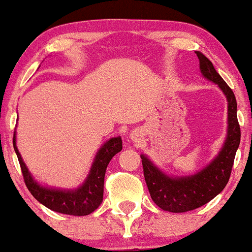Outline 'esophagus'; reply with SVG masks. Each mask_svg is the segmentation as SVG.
<instances>
[{
  "instance_id": "1",
  "label": "esophagus",
  "mask_w": 252,
  "mask_h": 252,
  "mask_svg": "<svg viewBox=\"0 0 252 252\" xmlns=\"http://www.w3.org/2000/svg\"><path fill=\"white\" fill-rule=\"evenodd\" d=\"M130 138H131L134 142H138V141L141 140V134L138 131H132L131 134H130Z\"/></svg>"
}]
</instances>
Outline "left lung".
I'll return each instance as SVG.
<instances>
[{"label": "left lung", "mask_w": 252, "mask_h": 252, "mask_svg": "<svg viewBox=\"0 0 252 252\" xmlns=\"http://www.w3.org/2000/svg\"><path fill=\"white\" fill-rule=\"evenodd\" d=\"M200 62L202 76L218 84L228 103V128L224 147L218 156L204 169L190 176L169 178L158 167L141 155L144 180L153 201L160 209L168 212L181 213L192 211L207 204L225 189L230 179L236 152L241 142V128L237 120L235 94L215 70L212 63L200 52H195Z\"/></svg>", "instance_id": "left-lung-1"}]
</instances>
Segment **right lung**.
I'll return each instance as SVG.
<instances>
[{"label":"right lung","mask_w":252,"mask_h":252,"mask_svg":"<svg viewBox=\"0 0 252 252\" xmlns=\"http://www.w3.org/2000/svg\"><path fill=\"white\" fill-rule=\"evenodd\" d=\"M13 144L19 158L25 184L32 195L50 210L70 216H88L99 206L100 202L103 201L104 176H105L106 167L110 160L122 150L121 137L110 138L97 153L90 174L83 186L74 190H62L46 189L34 181L16 148L15 132H14Z\"/></svg>","instance_id":"obj_1"}]
</instances>
